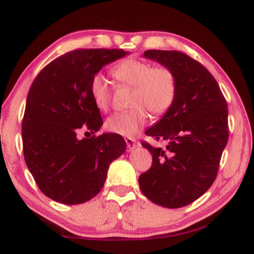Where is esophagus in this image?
Here are the masks:
<instances>
[{
    "label": "esophagus",
    "instance_id": "obj_1",
    "mask_svg": "<svg viewBox=\"0 0 254 254\" xmlns=\"http://www.w3.org/2000/svg\"><path fill=\"white\" fill-rule=\"evenodd\" d=\"M126 143L127 145V147L130 148V149L136 148L137 145H138V142L136 141V139L135 138H131V137H127L126 138Z\"/></svg>",
    "mask_w": 254,
    "mask_h": 254
}]
</instances>
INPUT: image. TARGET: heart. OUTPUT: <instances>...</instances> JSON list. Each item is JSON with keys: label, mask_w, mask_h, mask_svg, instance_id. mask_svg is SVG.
Instances as JSON below:
<instances>
[{"label": "heart", "mask_w": 254, "mask_h": 254, "mask_svg": "<svg viewBox=\"0 0 254 254\" xmlns=\"http://www.w3.org/2000/svg\"><path fill=\"white\" fill-rule=\"evenodd\" d=\"M112 76L119 83L132 87L130 105L127 111L117 112L107 119L106 128L122 136L133 137L153 117L165 115L177 96V76L169 66L156 65L138 59H124L112 68ZM90 95L100 110L110 106L111 94L107 79L98 74L90 82Z\"/></svg>", "instance_id": "heart-1"}]
</instances>
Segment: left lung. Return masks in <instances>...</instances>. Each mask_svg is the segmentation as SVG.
<instances>
[{
	"instance_id": "8db88e82",
	"label": "left lung",
	"mask_w": 254,
	"mask_h": 254,
	"mask_svg": "<svg viewBox=\"0 0 254 254\" xmlns=\"http://www.w3.org/2000/svg\"><path fill=\"white\" fill-rule=\"evenodd\" d=\"M144 58L176 73L177 96L164 117L145 132L167 146L142 143L153 164L139 176L138 185L153 203L179 208L203 195L216 179L229 136L227 101L213 75L186 53L147 50Z\"/></svg>"
}]
</instances>
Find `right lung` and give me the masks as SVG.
Returning a JSON list of instances; mask_svg holds the SVG:
<instances>
[{"instance_id": "right-lung-1", "label": "right lung", "mask_w": 254, "mask_h": 254, "mask_svg": "<svg viewBox=\"0 0 254 254\" xmlns=\"http://www.w3.org/2000/svg\"><path fill=\"white\" fill-rule=\"evenodd\" d=\"M127 53L74 50L50 62L32 82L21 123L24 157L41 192L53 201H89L104 187L109 165L126 152L127 144L117 134L78 139L77 133L86 128L94 134L101 127L90 82L102 66Z\"/></svg>"}]
</instances>
